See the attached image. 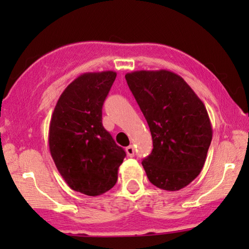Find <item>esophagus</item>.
Returning a JSON list of instances; mask_svg holds the SVG:
<instances>
[{
  "label": "esophagus",
  "instance_id": "obj_1",
  "mask_svg": "<svg viewBox=\"0 0 249 249\" xmlns=\"http://www.w3.org/2000/svg\"><path fill=\"white\" fill-rule=\"evenodd\" d=\"M125 152H127L129 158H132V156L135 155V147L132 145H129L128 147L125 148Z\"/></svg>",
  "mask_w": 249,
  "mask_h": 249
}]
</instances>
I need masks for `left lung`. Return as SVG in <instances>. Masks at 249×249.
Here are the masks:
<instances>
[{
    "label": "left lung",
    "mask_w": 249,
    "mask_h": 249,
    "mask_svg": "<svg viewBox=\"0 0 249 249\" xmlns=\"http://www.w3.org/2000/svg\"><path fill=\"white\" fill-rule=\"evenodd\" d=\"M147 121L153 151L142 162L149 181L176 192L202 171L212 141L205 105L181 77L169 70L125 74Z\"/></svg>",
    "instance_id": "8db88e82"
}]
</instances>
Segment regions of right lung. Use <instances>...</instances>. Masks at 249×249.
<instances>
[{
    "label": "right lung",
    "instance_id": "right-lung-1",
    "mask_svg": "<svg viewBox=\"0 0 249 249\" xmlns=\"http://www.w3.org/2000/svg\"><path fill=\"white\" fill-rule=\"evenodd\" d=\"M117 72H87L61 94L50 122L49 146L71 189L88 196L110 190L125 156L102 124V107Z\"/></svg>",
    "mask_w": 249,
    "mask_h": 249
}]
</instances>
